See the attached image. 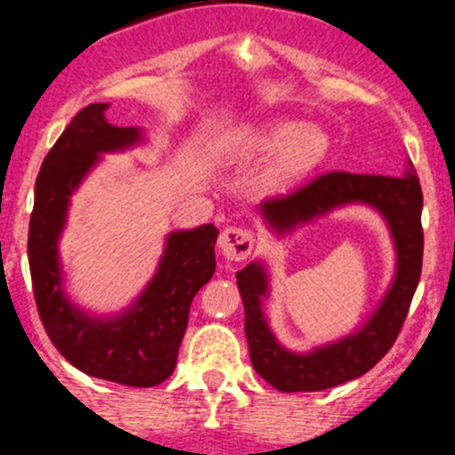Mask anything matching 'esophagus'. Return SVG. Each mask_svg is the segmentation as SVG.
<instances>
[{
    "label": "esophagus",
    "instance_id": "1",
    "mask_svg": "<svg viewBox=\"0 0 455 455\" xmlns=\"http://www.w3.org/2000/svg\"><path fill=\"white\" fill-rule=\"evenodd\" d=\"M222 257L228 260H245L254 250V233L243 227H228L220 235Z\"/></svg>",
    "mask_w": 455,
    "mask_h": 455
}]
</instances>
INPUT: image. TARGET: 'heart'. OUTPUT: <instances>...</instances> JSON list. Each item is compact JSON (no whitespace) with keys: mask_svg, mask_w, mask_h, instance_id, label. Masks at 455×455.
I'll use <instances>...</instances> for the list:
<instances>
[{"mask_svg":"<svg viewBox=\"0 0 455 455\" xmlns=\"http://www.w3.org/2000/svg\"><path fill=\"white\" fill-rule=\"evenodd\" d=\"M248 149L254 154L269 156L278 151L274 164V180L278 184L299 180L315 171L329 151V139L318 126L312 124L278 122L260 126L245 139Z\"/></svg>","mask_w":455,"mask_h":455,"instance_id":"heart-1","label":"heart"}]
</instances>
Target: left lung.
Instances as JSON below:
<instances>
[{"label":"left lung","instance_id":"obj_1","mask_svg":"<svg viewBox=\"0 0 455 455\" xmlns=\"http://www.w3.org/2000/svg\"><path fill=\"white\" fill-rule=\"evenodd\" d=\"M348 203H365L383 213L398 254L394 284L379 310L359 331L306 355L286 351L275 340L260 310V297L267 295V274L263 265L250 263L237 271L250 359L271 387L286 394L336 387L372 370L394 347L419 284L424 260V195L412 164L409 173L402 177L357 175L347 171L323 173L289 195L263 201L260 213L275 233H284Z\"/></svg>","mask_w":455,"mask_h":455}]
</instances>
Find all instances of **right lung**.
Returning <instances> with one entry per match:
<instances>
[{
    "instance_id": "right-lung-1",
    "label": "right lung",
    "mask_w": 455,
    "mask_h": 455,
    "mask_svg": "<svg viewBox=\"0 0 455 455\" xmlns=\"http://www.w3.org/2000/svg\"><path fill=\"white\" fill-rule=\"evenodd\" d=\"M107 108L108 104L81 108L40 166L28 237L31 286L44 331L75 368L111 383L154 387L173 374L192 299L216 271L218 228L203 224L171 233L154 280L122 316L93 318L66 299L57 239L70 195L98 154L140 140L139 128L108 124Z\"/></svg>"
}]
</instances>
